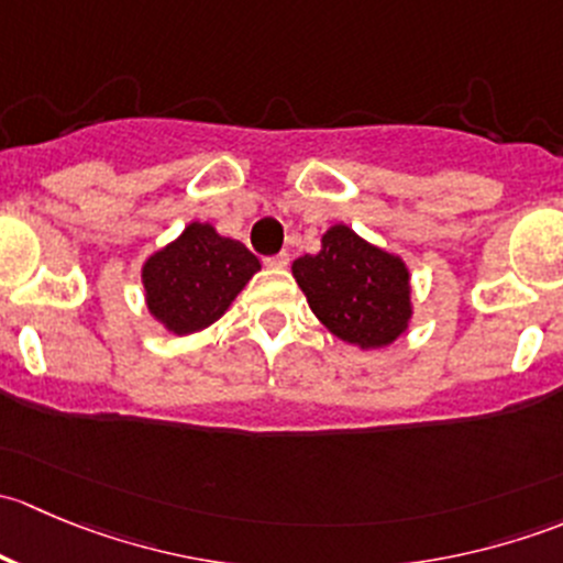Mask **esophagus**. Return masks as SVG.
<instances>
[{
	"mask_svg": "<svg viewBox=\"0 0 563 563\" xmlns=\"http://www.w3.org/2000/svg\"><path fill=\"white\" fill-rule=\"evenodd\" d=\"M288 253H277V255H269V258H264V264L269 266V269H286L288 266Z\"/></svg>",
	"mask_w": 563,
	"mask_h": 563,
	"instance_id": "obj_1",
	"label": "esophagus"
}]
</instances>
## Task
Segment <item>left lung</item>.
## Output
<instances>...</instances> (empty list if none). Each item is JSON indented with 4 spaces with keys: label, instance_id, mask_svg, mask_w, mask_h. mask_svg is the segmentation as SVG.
I'll use <instances>...</instances> for the list:
<instances>
[{
    "label": "left lung",
    "instance_id": "8db88e82",
    "mask_svg": "<svg viewBox=\"0 0 563 563\" xmlns=\"http://www.w3.org/2000/svg\"><path fill=\"white\" fill-rule=\"evenodd\" d=\"M291 275L318 321L343 343L376 351L408 332L413 302L406 261L345 223L323 231L321 250L294 261Z\"/></svg>",
    "mask_w": 563,
    "mask_h": 563
}]
</instances>
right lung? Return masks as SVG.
Returning a JSON list of instances; mask_svg holds the SVG:
<instances>
[{
  "instance_id": "right-lung-1",
  "label": "right lung",
  "mask_w": 563,
  "mask_h": 563,
  "mask_svg": "<svg viewBox=\"0 0 563 563\" xmlns=\"http://www.w3.org/2000/svg\"><path fill=\"white\" fill-rule=\"evenodd\" d=\"M258 269L261 261L240 240L192 220L141 266L146 310L176 338L196 334L231 308Z\"/></svg>"
}]
</instances>
